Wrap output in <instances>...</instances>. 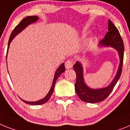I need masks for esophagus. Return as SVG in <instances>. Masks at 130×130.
I'll return each instance as SVG.
<instances>
[{"mask_svg": "<svg viewBox=\"0 0 130 130\" xmlns=\"http://www.w3.org/2000/svg\"><path fill=\"white\" fill-rule=\"evenodd\" d=\"M73 65H74V61L72 59L68 60H66V62H65V67L67 69L72 68L73 67Z\"/></svg>", "mask_w": 130, "mask_h": 130, "instance_id": "34e87169", "label": "esophagus"}]
</instances>
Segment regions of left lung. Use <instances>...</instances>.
Listing matches in <instances>:
<instances>
[{
    "label": "left lung",
    "mask_w": 130,
    "mask_h": 130,
    "mask_svg": "<svg viewBox=\"0 0 130 130\" xmlns=\"http://www.w3.org/2000/svg\"><path fill=\"white\" fill-rule=\"evenodd\" d=\"M102 45L111 46L116 48L119 53L120 63L116 77L113 79L110 85L106 88L100 89H92L89 88L84 84L83 78V68L78 62L74 65V70L76 73V82L75 90L77 96L82 101L86 103H99L108 97L115 87L122 74L123 61H124V42L118 29L111 21L108 20V31L106 33L105 38L100 42Z\"/></svg>",
    "instance_id": "left-lung-1"
}]
</instances>
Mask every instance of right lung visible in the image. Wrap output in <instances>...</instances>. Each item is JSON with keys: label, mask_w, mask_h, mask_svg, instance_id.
<instances>
[{"label": "right lung", "mask_w": 130, "mask_h": 130, "mask_svg": "<svg viewBox=\"0 0 130 130\" xmlns=\"http://www.w3.org/2000/svg\"><path fill=\"white\" fill-rule=\"evenodd\" d=\"M38 20V17L37 16H27V17L25 18L21 21L15 27V28L14 29V30L12 31V33H11L10 37L9 40H8V48L9 47V45L11 41H12L13 39H14V37L17 35L18 33H20L21 31H22V29H24L27 25H28L29 24H31V23H33V22H36L37 20ZM65 71V66H64V64H62L60 66V67L58 68L56 70V73L54 74V80H53V85H52V87L50 89L48 93L46 95V97H45L43 99L40 100V101H38L36 102H27L25 101H24L22 100V101L24 102L25 103H27V104H29V105H42V104H44V103H46L49 100L50 97L52 95L53 93V91H54V85H55V84H56V82L57 80L58 77H59V76L62 73H63Z\"/></svg>", "instance_id": "1"}]
</instances>
